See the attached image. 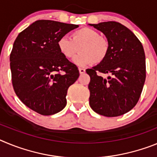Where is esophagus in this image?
Returning a JSON list of instances; mask_svg holds the SVG:
<instances>
[{
    "mask_svg": "<svg viewBox=\"0 0 157 157\" xmlns=\"http://www.w3.org/2000/svg\"><path fill=\"white\" fill-rule=\"evenodd\" d=\"M78 70H79V73H80V74H84V73H85V72H86V70L84 68H79V69H78Z\"/></svg>",
    "mask_w": 157,
    "mask_h": 157,
    "instance_id": "34e87169",
    "label": "esophagus"
}]
</instances>
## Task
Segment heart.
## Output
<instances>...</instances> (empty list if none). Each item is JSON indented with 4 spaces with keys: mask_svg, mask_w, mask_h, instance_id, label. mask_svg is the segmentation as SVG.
<instances>
[{
    "mask_svg": "<svg viewBox=\"0 0 157 157\" xmlns=\"http://www.w3.org/2000/svg\"><path fill=\"white\" fill-rule=\"evenodd\" d=\"M60 53L67 59L74 58L79 48L80 53L74 59L78 66L89 63L98 64L106 59L109 52V41L98 30L83 27L73 31L71 38L61 37L57 41Z\"/></svg>",
    "mask_w": 157,
    "mask_h": 157,
    "instance_id": "b5f03b06",
    "label": "heart"
}]
</instances>
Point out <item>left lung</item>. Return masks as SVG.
Wrapping results in <instances>:
<instances>
[{
	"instance_id": "left-lung-1",
	"label": "left lung",
	"mask_w": 157,
	"mask_h": 157,
	"mask_svg": "<svg viewBox=\"0 0 157 157\" xmlns=\"http://www.w3.org/2000/svg\"><path fill=\"white\" fill-rule=\"evenodd\" d=\"M103 32L109 52L102 63L86 69L90 77V105L98 114L116 117L137 105L146 77L145 51L131 30L115 21L90 24ZM101 74H109L104 79Z\"/></svg>"
}]
</instances>
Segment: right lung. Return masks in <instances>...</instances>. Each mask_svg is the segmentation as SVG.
<instances>
[{"instance_id":"obj_1","label":"right lung","mask_w":157,"mask_h":157,"mask_svg":"<svg viewBox=\"0 0 157 157\" xmlns=\"http://www.w3.org/2000/svg\"><path fill=\"white\" fill-rule=\"evenodd\" d=\"M78 25L41 19L20 32L10 54L14 91L29 109L42 116L66 106L69 87L79 77L77 66L60 53L57 41Z\"/></svg>"}]
</instances>
